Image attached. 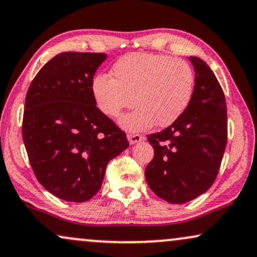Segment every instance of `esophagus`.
Masks as SVG:
<instances>
[{"instance_id": "obj_1", "label": "esophagus", "mask_w": 257, "mask_h": 257, "mask_svg": "<svg viewBox=\"0 0 257 257\" xmlns=\"http://www.w3.org/2000/svg\"><path fill=\"white\" fill-rule=\"evenodd\" d=\"M126 138H128V141L131 145H134V144H138L140 141H144L145 140V136L140 135V134H134V133H129L128 135H126Z\"/></svg>"}]
</instances>
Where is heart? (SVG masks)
Returning a JSON list of instances; mask_svg holds the SVG:
<instances>
[{
  "label": "heart",
  "instance_id": "b5f03b06",
  "mask_svg": "<svg viewBox=\"0 0 257 257\" xmlns=\"http://www.w3.org/2000/svg\"><path fill=\"white\" fill-rule=\"evenodd\" d=\"M112 76L93 78V97L98 109L109 117H118L136 103L138 108L119 121L129 132L146 131L155 123L159 126L173 124L193 96L191 66L168 56L128 54L115 64Z\"/></svg>",
  "mask_w": 257,
  "mask_h": 257
}]
</instances>
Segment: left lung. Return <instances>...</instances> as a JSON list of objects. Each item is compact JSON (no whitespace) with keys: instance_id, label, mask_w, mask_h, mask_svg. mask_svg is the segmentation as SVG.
Returning <instances> with one entry per match:
<instances>
[{"instance_id":"left-lung-1","label":"left lung","mask_w":257,"mask_h":257,"mask_svg":"<svg viewBox=\"0 0 257 257\" xmlns=\"http://www.w3.org/2000/svg\"><path fill=\"white\" fill-rule=\"evenodd\" d=\"M196 72L193 96L173 124L147 135L154 158L145 175L151 190L171 204L206 192L216 180L228 140L225 96L215 73L190 57Z\"/></svg>"}]
</instances>
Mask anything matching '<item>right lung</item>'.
Listing matches in <instances>:
<instances>
[{"label":"right lung","mask_w":257,"mask_h":257,"mask_svg":"<svg viewBox=\"0 0 257 257\" xmlns=\"http://www.w3.org/2000/svg\"><path fill=\"white\" fill-rule=\"evenodd\" d=\"M106 56L65 52L42 66L25 102L22 138L39 183L83 203L102 186L108 162L128 148L125 133L96 106L92 82Z\"/></svg>","instance_id":"add662e5"}]
</instances>
